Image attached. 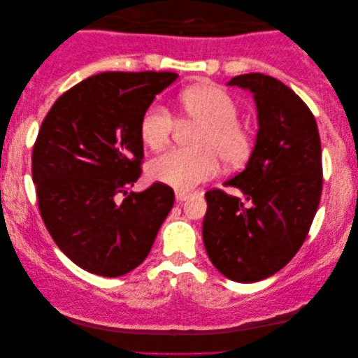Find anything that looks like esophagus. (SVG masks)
Segmentation results:
<instances>
[{
	"label": "esophagus",
	"mask_w": 358,
	"mask_h": 358,
	"mask_svg": "<svg viewBox=\"0 0 358 358\" xmlns=\"http://www.w3.org/2000/svg\"><path fill=\"white\" fill-rule=\"evenodd\" d=\"M190 195L192 194H189V192H184V190H176V202H184V200H187Z\"/></svg>",
	"instance_id": "esophagus-1"
}]
</instances>
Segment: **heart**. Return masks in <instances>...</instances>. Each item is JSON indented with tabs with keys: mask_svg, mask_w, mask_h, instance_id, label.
Here are the masks:
<instances>
[{
	"mask_svg": "<svg viewBox=\"0 0 358 358\" xmlns=\"http://www.w3.org/2000/svg\"><path fill=\"white\" fill-rule=\"evenodd\" d=\"M179 110L185 120L200 125L192 138L195 150H171L150 163V178L178 190H190L218 173V158L228 168L246 163L252 153L254 136L238 122V102L223 87L200 85L184 91ZM176 129L171 112L161 104L145 110L140 120V136L150 150L169 145Z\"/></svg>",
	"mask_w": 358,
	"mask_h": 358,
	"instance_id": "b5f03b06",
	"label": "heart"
}]
</instances>
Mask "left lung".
<instances>
[{"mask_svg": "<svg viewBox=\"0 0 358 358\" xmlns=\"http://www.w3.org/2000/svg\"><path fill=\"white\" fill-rule=\"evenodd\" d=\"M229 86L252 92L259 130L246 168L205 194L202 236L210 261L229 280L267 278L292 261L305 243L322 190L321 140L308 106L275 78L234 76Z\"/></svg>", "mask_w": 358, "mask_h": 358, "instance_id": "8db88e82", "label": "left lung"}]
</instances>
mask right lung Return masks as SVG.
I'll return each instance as SVG.
<instances>
[{"label": "right lung", "mask_w": 358, "mask_h": 358, "mask_svg": "<svg viewBox=\"0 0 358 358\" xmlns=\"http://www.w3.org/2000/svg\"><path fill=\"white\" fill-rule=\"evenodd\" d=\"M176 80L99 73L63 92L42 122L32 151L38 210L62 252L87 272L120 277L138 267L173 208L169 185L129 190L141 176V117Z\"/></svg>", "instance_id": "right-lung-1"}]
</instances>
